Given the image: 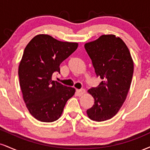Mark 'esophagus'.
<instances>
[{"label":"esophagus","instance_id":"obj_1","mask_svg":"<svg viewBox=\"0 0 150 150\" xmlns=\"http://www.w3.org/2000/svg\"><path fill=\"white\" fill-rule=\"evenodd\" d=\"M76 92L77 93V95L78 96H82L83 94H84V93H85V90L84 89H77L76 90Z\"/></svg>","mask_w":150,"mask_h":150}]
</instances>
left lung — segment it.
I'll list each match as a JSON object with an SVG mask.
<instances>
[{
	"label": "left lung",
	"mask_w": 150,
	"mask_h": 150,
	"mask_svg": "<svg viewBox=\"0 0 150 150\" xmlns=\"http://www.w3.org/2000/svg\"><path fill=\"white\" fill-rule=\"evenodd\" d=\"M84 47L95 73L103 81L88 90L94 104L86 110L96 122L110 120L117 115L127 98L133 73V61L127 46L115 35H102L86 42Z\"/></svg>",
	"instance_id": "obj_1"
}]
</instances>
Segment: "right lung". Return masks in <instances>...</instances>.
I'll return each mask as SVG.
<instances>
[{"label":"right lung","instance_id":"1","mask_svg":"<svg viewBox=\"0 0 150 150\" xmlns=\"http://www.w3.org/2000/svg\"><path fill=\"white\" fill-rule=\"evenodd\" d=\"M78 43L62 42L47 34L35 35L27 45L19 66V84L30 114L43 122L57 120L75 89L52 80L59 66Z\"/></svg>","mask_w":150,"mask_h":150}]
</instances>
